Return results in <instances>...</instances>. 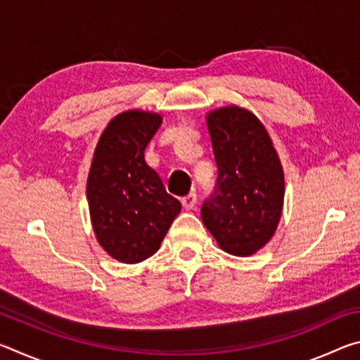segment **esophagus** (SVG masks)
Returning <instances> with one entry per match:
<instances>
[{
  "instance_id": "34e87169",
  "label": "esophagus",
  "mask_w": 360,
  "mask_h": 360,
  "mask_svg": "<svg viewBox=\"0 0 360 360\" xmlns=\"http://www.w3.org/2000/svg\"><path fill=\"white\" fill-rule=\"evenodd\" d=\"M181 203H182V206H184L186 210H192L193 205L197 203V193H195V192H188V193L186 195V197L181 198Z\"/></svg>"
}]
</instances>
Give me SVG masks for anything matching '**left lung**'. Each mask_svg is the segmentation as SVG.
Listing matches in <instances>:
<instances>
[{"instance_id": "obj_1", "label": "left lung", "mask_w": 360, "mask_h": 360, "mask_svg": "<svg viewBox=\"0 0 360 360\" xmlns=\"http://www.w3.org/2000/svg\"><path fill=\"white\" fill-rule=\"evenodd\" d=\"M206 122L217 179L202 219L225 252L251 255L266 245L281 217V162L265 127L246 109L221 108Z\"/></svg>"}]
</instances>
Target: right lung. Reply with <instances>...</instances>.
<instances>
[{
  "instance_id": "1",
  "label": "right lung",
  "mask_w": 360,
  "mask_h": 360,
  "mask_svg": "<svg viewBox=\"0 0 360 360\" xmlns=\"http://www.w3.org/2000/svg\"><path fill=\"white\" fill-rule=\"evenodd\" d=\"M162 124L158 114L130 111L109 122L96 144L87 200L96 238L124 264H138L160 248L181 203L144 160Z\"/></svg>"
}]
</instances>
